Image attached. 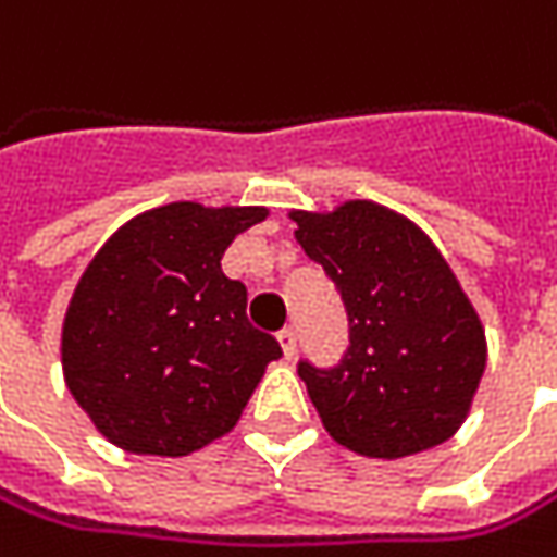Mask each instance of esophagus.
<instances>
[{"label": "esophagus", "instance_id": "34e87169", "mask_svg": "<svg viewBox=\"0 0 557 557\" xmlns=\"http://www.w3.org/2000/svg\"><path fill=\"white\" fill-rule=\"evenodd\" d=\"M278 345L285 350V357L292 360L294 350H297V332H294V329H282V332H278Z\"/></svg>", "mask_w": 557, "mask_h": 557}]
</instances>
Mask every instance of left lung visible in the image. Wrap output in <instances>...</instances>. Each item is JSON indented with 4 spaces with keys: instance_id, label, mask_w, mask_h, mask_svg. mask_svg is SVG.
<instances>
[{
    "instance_id": "8db88e82",
    "label": "left lung",
    "mask_w": 557,
    "mask_h": 557,
    "mask_svg": "<svg viewBox=\"0 0 557 557\" xmlns=\"http://www.w3.org/2000/svg\"><path fill=\"white\" fill-rule=\"evenodd\" d=\"M292 219L348 310L342 363H297L325 432L385 460L448 442L486 370V332L451 265L423 228L373 200L294 209Z\"/></svg>"
}]
</instances>
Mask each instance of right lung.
I'll return each mask as SVG.
<instances>
[{
  "mask_svg": "<svg viewBox=\"0 0 557 557\" xmlns=\"http://www.w3.org/2000/svg\"><path fill=\"white\" fill-rule=\"evenodd\" d=\"M263 207L165 203L109 237L62 325L74 401L131 455L184 458L235 430L265 367L282 357L247 320V288L222 253Z\"/></svg>",
  "mask_w": 557,
  "mask_h": 557,
  "instance_id": "add662e5",
  "label": "right lung"
}]
</instances>
